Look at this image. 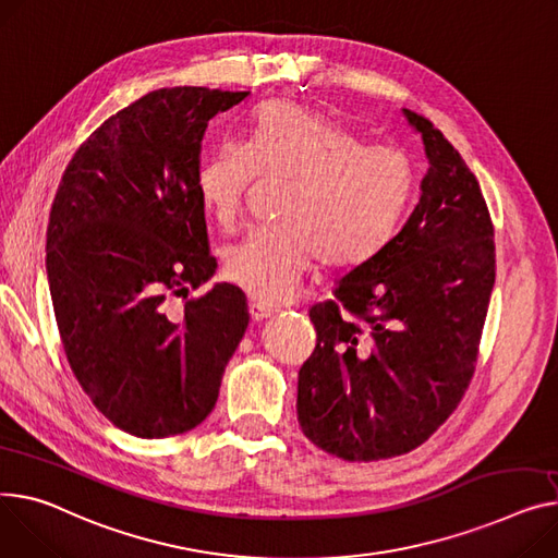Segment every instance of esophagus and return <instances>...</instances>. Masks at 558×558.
Masks as SVG:
<instances>
[{
    "mask_svg": "<svg viewBox=\"0 0 558 558\" xmlns=\"http://www.w3.org/2000/svg\"><path fill=\"white\" fill-rule=\"evenodd\" d=\"M248 314H251V318H253V320H265V318H269V316L274 314V307H269V305H265V303L251 301V305H248Z\"/></svg>",
    "mask_w": 558,
    "mask_h": 558,
    "instance_id": "esophagus-1",
    "label": "esophagus"
}]
</instances>
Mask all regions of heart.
<instances>
[{
  "mask_svg": "<svg viewBox=\"0 0 558 558\" xmlns=\"http://www.w3.org/2000/svg\"><path fill=\"white\" fill-rule=\"evenodd\" d=\"M257 174L291 179L278 217L225 251L227 278L263 303H284L316 259L354 269L392 238L413 193V168L388 145L291 102L255 111L248 143L225 141L202 161L197 193L233 229Z\"/></svg>",
  "mask_w": 558,
  "mask_h": 558,
  "instance_id": "obj_1",
  "label": "heart"
}]
</instances>
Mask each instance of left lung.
Returning <instances> with one entry per match:
<instances>
[{"mask_svg":"<svg viewBox=\"0 0 558 558\" xmlns=\"http://www.w3.org/2000/svg\"><path fill=\"white\" fill-rule=\"evenodd\" d=\"M403 117L428 159L420 202L331 301L310 310L316 348L299 373L303 433L350 462L403 456L449 420L473 377L496 280L475 174L428 119Z\"/></svg>","mask_w":558,"mask_h":558,"instance_id":"1","label":"left lung"}]
</instances>
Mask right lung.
Returning <instances> with one entry per match:
<instances>
[{"label":"right lung","mask_w":558,"mask_h":558,"mask_svg":"<svg viewBox=\"0 0 558 558\" xmlns=\"http://www.w3.org/2000/svg\"><path fill=\"white\" fill-rule=\"evenodd\" d=\"M246 96L145 94L78 147L51 206L47 276L71 373L111 424L143 439L208 417L248 325L235 284L189 299L217 269L197 193L202 138Z\"/></svg>","instance_id":"obj_1"}]
</instances>
